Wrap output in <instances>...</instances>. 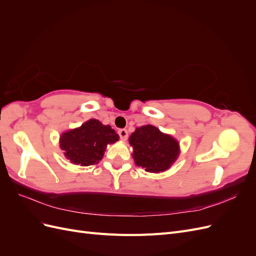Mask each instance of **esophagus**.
I'll use <instances>...</instances> for the list:
<instances>
[{
	"label": "esophagus",
	"mask_w": 256,
	"mask_h": 256,
	"mask_svg": "<svg viewBox=\"0 0 256 256\" xmlns=\"http://www.w3.org/2000/svg\"><path fill=\"white\" fill-rule=\"evenodd\" d=\"M118 136L122 141H126L128 138V131L126 129H120L118 130Z\"/></svg>",
	"instance_id": "obj_1"
}]
</instances>
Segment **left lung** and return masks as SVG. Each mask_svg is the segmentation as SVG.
Instances as JSON below:
<instances>
[{"mask_svg":"<svg viewBox=\"0 0 256 256\" xmlns=\"http://www.w3.org/2000/svg\"><path fill=\"white\" fill-rule=\"evenodd\" d=\"M136 164L145 171L159 173L171 168L180 154V143L152 125L136 128L129 138Z\"/></svg>","mask_w":256,"mask_h":256,"instance_id":"8db88e82","label":"left lung"}]
</instances>
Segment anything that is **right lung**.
<instances>
[{"instance_id": "right-lung-1", "label": "right lung", "mask_w": 256, "mask_h": 256, "mask_svg": "<svg viewBox=\"0 0 256 256\" xmlns=\"http://www.w3.org/2000/svg\"><path fill=\"white\" fill-rule=\"evenodd\" d=\"M118 138L111 126L92 118L62 134L60 147L74 164L88 166L97 164L104 157L106 145L118 141Z\"/></svg>"}]
</instances>
